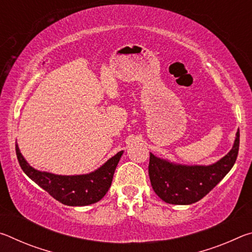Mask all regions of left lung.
<instances>
[{"instance_id": "left-lung-1", "label": "left lung", "mask_w": 252, "mask_h": 252, "mask_svg": "<svg viewBox=\"0 0 252 252\" xmlns=\"http://www.w3.org/2000/svg\"><path fill=\"white\" fill-rule=\"evenodd\" d=\"M239 130L227 155L209 165H188L150 153L149 177L158 197L170 204H192L207 195L233 167L239 151Z\"/></svg>"}]
</instances>
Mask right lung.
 Masks as SVG:
<instances>
[{
	"instance_id": "obj_1",
	"label": "right lung",
	"mask_w": 252,
	"mask_h": 252,
	"mask_svg": "<svg viewBox=\"0 0 252 252\" xmlns=\"http://www.w3.org/2000/svg\"><path fill=\"white\" fill-rule=\"evenodd\" d=\"M16 157L24 173L32 181L49 192L52 197L65 206L84 207L95 203L104 197L112 182L116 168L123 155V151L97 168L94 171L75 176H61L34 169L24 159L18 143L15 144Z\"/></svg>"
}]
</instances>
